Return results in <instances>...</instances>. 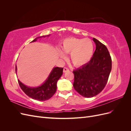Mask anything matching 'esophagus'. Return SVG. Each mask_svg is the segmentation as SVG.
Here are the masks:
<instances>
[{
	"label": "esophagus",
	"instance_id": "1",
	"mask_svg": "<svg viewBox=\"0 0 131 131\" xmlns=\"http://www.w3.org/2000/svg\"><path fill=\"white\" fill-rule=\"evenodd\" d=\"M69 69L68 68H66V67H64V68H63V72H64V73H66L67 72H69Z\"/></svg>",
	"mask_w": 131,
	"mask_h": 131
}]
</instances>
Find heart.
I'll return each mask as SVG.
<instances>
[{"label":"heart","instance_id":"b5f03b06","mask_svg":"<svg viewBox=\"0 0 131 131\" xmlns=\"http://www.w3.org/2000/svg\"><path fill=\"white\" fill-rule=\"evenodd\" d=\"M62 49L65 53L70 54V61L74 66L80 67L90 61L94 47L90 39L69 38L63 41ZM58 54L61 57L66 58V55L61 51H58Z\"/></svg>","mask_w":131,"mask_h":131}]
</instances>
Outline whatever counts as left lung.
Here are the masks:
<instances>
[{
	"instance_id": "1",
	"label": "left lung",
	"mask_w": 131,
	"mask_h": 131,
	"mask_svg": "<svg viewBox=\"0 0 131 131\" xmlns=\"http://www.w3.org/2000/svg\"><path fill=\"white\" fill-rule=\"evenodd\" d=\"M96 49L90 61L73 71V87L82 96L91 98L104 89L112 70V58L108 49L93 38Z\"/></svg>"
}]
</instances>
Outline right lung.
Instances as JSON below:
<instances>
[{
  "label": "right lung",
  "mask_w": 131,
  "mask_h": 131,
  "mask_svg": "<svg viewBox=\"0 0 131 131\" xmlns=\"http://www.w3.org/2000/svg\"><path fill=\"white\" fill-rule=\"evenodd\" d=\"M49 35L45 36L39 37L35 38L31 41L34 42L37 40L39 38L49 36ZM63 68L54 67L51 71L49 76L46 79L45 82L41 86L37 88H30L24 85L18 80L19 86L22 90L28 96L31 98L33 100L39 101H44L48 100L52 97L55 93L57 89V82L59 79L63 74ZM16 72L17 70V67L16 66Z\"/></svg>",
  "instance_id": "obj_1"
}]
</instances>
